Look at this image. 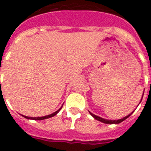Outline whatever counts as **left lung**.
I'll return each instance as SVG.
<instances>
[{
  "label": "left lung",
  "mask_w": 151,
  "mask_h": 151,
  "mask_svg": "<svg viewBox=\"0 0 151 151\" xmlns=\"http://www.w3.org/2000/svg\"><path fill=\"white\" fill-rule=\"evenodd\" d=\"M91 113V115L92 116L94 117L95 119H96L97 120H99V121H101V122H103V123H105V124H119L120 123V122H122L123 120H126L128 117L131 114H129V116H127L124 117L123 119H120V120H105V119H104V118H101V117L99 116H95V115H94V114H92L91 112H90Z\"/></svg>",
  "instance_id": "left-lung-1"
}]
</instances>
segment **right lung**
Instances as JSON below:
<instances>
[{"mask_svg":"<svg viewBox=\"0 0 151 151\" xmlns=\"http://www.w3.org/2000/svg\"><path fill=\"white\" fill-rule=\"evenodd\" d=\"M61 108H62V107L60 108L59 110H57V111H55L54 113L50 114V115H48V116H42V117H29V116H24L25 118H27V119H31V120H44V119H47V118H50V117H52V116H56V114L59 112Z\"/></svg>","mask_w":151,"mask_h":151,"instance_id":"1","label":"right lung"}]
</instances>
